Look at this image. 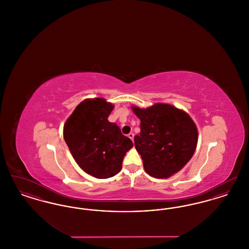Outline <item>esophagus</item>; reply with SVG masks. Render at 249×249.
I'll use <instances>...</instances> for the list:
<instances>
[{
	"mask_svg": "<svg viewBox=\"0 0 249 249\" xmlns=\"http://www.w3.org/2000/svg\"><path fill=\"white\" fill-rule=\"evenodd\" d=\"M128 136H129V138H130V139H131V141H133V138H134V133L130 132V133L128 134Z\"/></svg>",
	"mask_w": 249,
	"mask_h": 249,
	"instance_id": "esophagus-1",
	"label": "esophagus"
}]
</instances>
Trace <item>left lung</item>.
<instances>
[{"mask_svg": "<svg viewBox=\"0 0 249 249\" xmlns=\"http://www.w3.org/2000/svg\"><path fill=\"white\" fill-rule=\"evenodd\" d=\"M141 124L134 145L145 172L167 178L186 165L196 149L198 130L190 116L177 107L156 104L145 109L132 107Z\"/></svg>", "mask_w": 249, "mask_h": 249, "instance_id": "left-lung-1", "label": "left lung"}]
</instances>
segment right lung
Listing matches in <instances>:
<instances>
[{"label":"right lung","mask_w":249,"mask_h":249,"mask_svg":"<svg viewBox=\"0 0 249 249\" xmlns=\"http://www.w3.org/2000/svg\"><path fill=\"white\" fill-rule=\"evenodd\" d=\"M114 106L103 98L81 102L63 127V137L79 167L105 179L116 176L133 143L116 123L108 121Z\"/></svg>","instance_id":"right-lung-1"}]
</instances>
